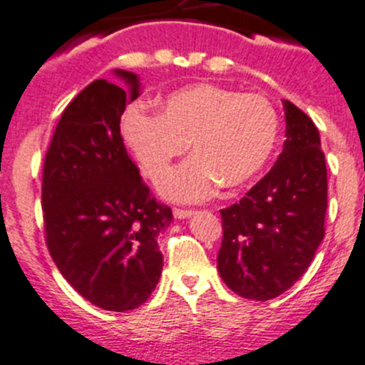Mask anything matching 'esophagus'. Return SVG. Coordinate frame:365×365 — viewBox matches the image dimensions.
<instances>
[{"label": "esophagus", "mask_w": 365, "mask_h": 365, "mask_svg": "<svg viewBox=\"0 0 365 365\" xmlns=\"http://www.w3.org/2000/svg\"><path fill=\"white\" fill-rule=\"evenodd\" d=\"M173 214H175L176 220H185V217L194 216V210H187V209H175V210H173Z\"/></svg>", "instance_id": "34e87169"}]
</instances>
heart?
Segmentation results:
<instances>
[{
    "instance_id": "obj_1",
    "label": "heart",
    "mask_w": 365,
    "mask_h": 365,
    "mask_svg": "<svg viewBox=\"0 0 365 365\" xmlns=\"http://www.w3.org/2000/svg\"><path fill=\"white\" fill-rule=\"evenodd\" d=\"M124 140L149 180L158 182L187 151L194 158L160 183L176 202H203L223 185L241 189L254 182L277 142V111L267 97L194 84L171 93L158 117L138 108L122 118Z\"/></svg>"
}]
</instances>
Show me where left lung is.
<instances>
[{
	"instance_id": "8db88e82",
	"label": "left lung",
	"mask_w": 365,
	"mask_h": 365,
	"mask_svg": "<svg viewBox=\"0 0 365 365\" xmlns=\"http://www.w3.org/2000/svg\"><path fill=\"white\" fill-rule=\"evenodd\" d=\"M286 140L264 178L240 203L220 210L217 272L234 294L268 301L302 277L324 240L328 173L319 129L282 101Z\"/></svg>"
}]
</instances>
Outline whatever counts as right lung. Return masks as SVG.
Masks as SVG:
<instances>
[{
  "label": "right lung",
  "mask_w": 365,
  "mask_h": 365,
  "mask_svg": "<svg viewBox=\"0 0 365 365\" xmlns=\"http://www.w3.org/2000/svg\"><path fill=\"white\" fill-rule=\"evenodd\" d=\"M128 90L97 79L61 115L43 169L46 245L63 277L91 304L128 312L158 284L160 232L173 212L156 202L120 136L136 73L115 70Z\"/></svg>",
  "instance_id": "1"
}]
</instances>
